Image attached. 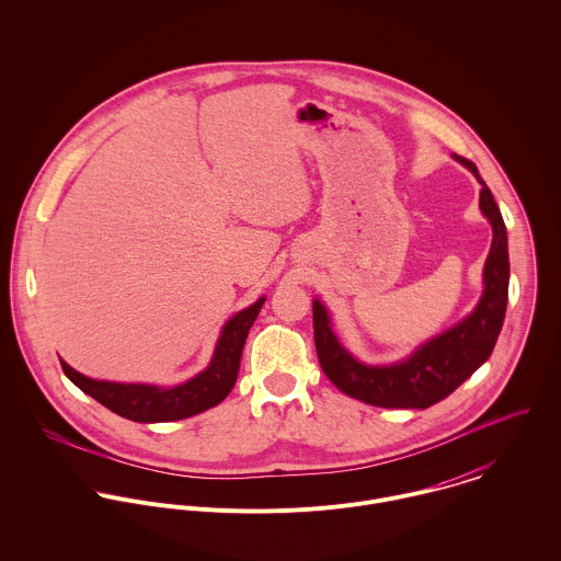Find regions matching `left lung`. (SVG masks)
<instances>
[{
  "instance_id": "1",
  "label": "left lung",
  "mask_w": 561,
  "mask_h": 561,
  "mask_svg": "<svg viewBox=\"0 0 561 561\" xmlns=\"http://www.w3.org/2000/svg\"><path fill=\"white\" fill-rule=\"evenodd\" d=\"M454 158L478 176L481 214L492 225V245L483 265L480 302L469 318L430 339L408 358L378 367L356 360L339 343L325 307L320 300H313V330L321 369L339 391L354 400L380 408H430L471 378L494 350L507 307V231L478 165L458 156Z\"/></svg>"
}]
</instances>
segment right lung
<instances>
[{"label":"right lung","mask_w":561,"mask_h":561,"mask_svg":"<svg viewBox=\"0 0 561 561\" xmlns=\"http://www.w3.org/2000/svg\"><path fill=\"white\" fill-rule=\"evenodd\" d=\"M265 298H259L254 305L233 316L225 323L211 363L205 371L194 376L192 380L161 389L156 385H121L92 380L81 376L73 367H69L62 358V371L67 378L81 389L85 396L94 398L112 412L138 421V423H161V421H179L205 412L225 400L236 387L240 371L241 350L248 336L250 325L256 320Z\"/></svg>","instance_id":"1"}]
</instances>
